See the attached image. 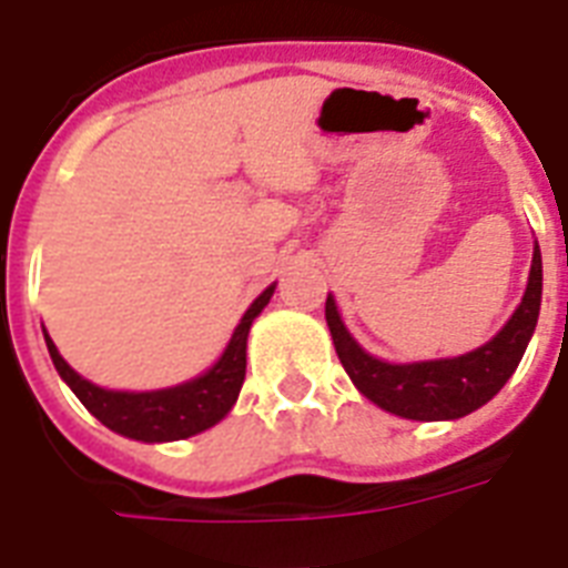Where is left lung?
Returning a JSON list of instances; mask_svg holds the SVG:
<instances>
[{
	"instance_id": "1",
	"label": "left lung",
	"mask_w": 568,
	"mask_h": 568,
	"mask_svg": "<svg viewBox=\"0 0 568 568\" xmlns=\"http://www.w3.org/2000/svg\"><path fill=\"white\" fill-rule=\"evenodd\" d=\"M539 303H542V255L536 244L527 292L513 318L504 324V331L497 333L495 339H488L483 348L462 354V357L384 363L357 345L348 327L342 324L331 294L324 303V318L331 327L339 363L366 399L396 417L432 423V419L465 417L470 410L483 408L488 399H495L525 357L527 342L534 336L536 318H539Z\"/></svg>"
}]
</instances>
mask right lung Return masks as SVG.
Here are the masks:
<instances>
[{"label": "right lung", "mask_w": 568, "mask_h": 568, "mask_svg": "<svg viewBox=\"0 0 568 568\" xmlns=\"http://www.w3.org/2000/svg\"><path fill=\"white\" fill-rule=\"evenodd\" d=\"M274 294V285H267L258 294L253 306L246 310L241 324L232 333L223 357L199 378L179 384V387L151 389V393H121V389H103L64 363L53 339L43 333L47 352L53 357L55 372L77 393V399L89 408V414L101 419L103 426L119 432L124 438L145 440V444H163V440H184L190 435L205 432L214 423L226 417L237 402L241 384L246 375V336L255 315L262 313Z\"/></svg>", "instance_id": "add662e5"}]
</instances>
